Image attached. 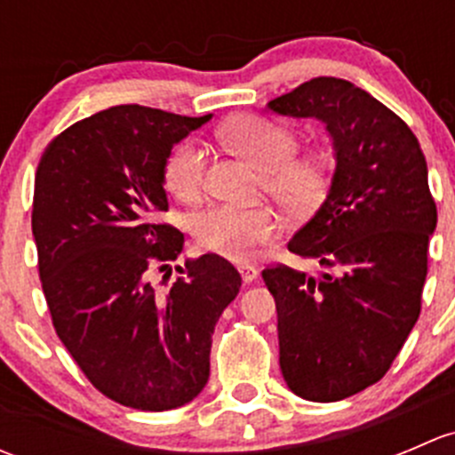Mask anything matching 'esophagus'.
<instances>
[{"mask_svg": "<svg viewBox=\"0 0 455 455\" xmlns=\"http://www.w3.org/2000/svg\"><path fill=\"white\" fill-rule=\"evenodd\" d=\"M237 270H240L242 282H244V283H253L255 279H257V275H259V273H257L255 266H240V268H237Z\"/></svg>", "mask_w": 455, "mask_h": 455, "instance_id": "34e87169", "label": "esophagus"}]
</instances>
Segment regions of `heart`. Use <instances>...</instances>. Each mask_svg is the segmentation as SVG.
<instances>
[{"label":"heart","mask_w":455,"mask_h":455,"mask_svg":"<svg viewBox=\"0 0 455 455\" xmlns=\"http://www.w3.org/2000/svg\"><path fill=\"white\" fill-rule=\"evenodd\" d=\"M224 139L264 173L266 191L292 211H306L323 198L328 163L323 156H297L295 132L264 116H240L224 125ZM206 156L200 142L185 140L164 160V185L185 202L200 198ZM282 220L270 206L218 204L194 220V235L204 253L231 261L253 259L273 240Z\"/></svg>","instance_id":"heart-1"}]
</instances>
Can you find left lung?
Segmentation results:
<instances>
[{"label":"left lung","instance_id":"8db88e82","mask_svg":"<svg viewBox=\"0 0 455 455\" xmlns=\"http://www.w3.org/2000/svg\"><path fill=\"white\" fill-rule=\"evenodd\" d=\"M319 118L334 147L332 185L288 242L328 273L261 270L277 306L279 368L306 401L332 403L385 376L420 315L427 249L438 213L419 139L350 81L316 76L268 103Z\"/></svg>","mask_w":455,"mask_h":455}]
</instances>
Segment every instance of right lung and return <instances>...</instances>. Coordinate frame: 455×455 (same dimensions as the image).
Returning <instances> with one entry per match:
<instances>
[{
  "label": "right lung",
  "mask_w": 455,
  "mask_h": 455,
  "mask_svg": "<svg viewBox=\"0 0 455 455\" xmlns=\"http://www.w3.org/2000/svg\"><path fill=\"white\" fill-rule=\"evenodd\" d=\"M209 118L116 105L61 132L36 167L32 235L54 330L87 380L134 410L198 396L211 334L242 286L218 255L178 266L167 292L149 282L185 244L158 222L169 209L164 160Z\"/></svg>",
  "instance_id": "add662e5"
}]
</instances>
